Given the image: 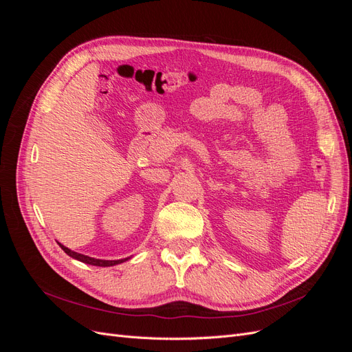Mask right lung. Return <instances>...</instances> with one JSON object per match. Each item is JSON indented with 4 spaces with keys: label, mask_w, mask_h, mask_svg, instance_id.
I'll return each mask as SVG.
<instances>
[{
    "label": "right lung",
    "mask_w": 352,
    "mask_h": 352,
    "mask_svg": "<svg viewBox=\"0 0 352 352\" xmlns=\"http://www.w3.org/2000/svg\"><path fill=\"white\" fill-rule=\"evenodd\" d=\"M61 250L65 251L67 255H70L72 258L78 260V261H82L85 264H91V265H98V267H110V265H116V264H120V263H124L129 260V257L127 258H122V260H100V258H92L89 257V255H83V254H79V252H74L72 250H69L67 247H65V245L60 243Z\"/></svg>",
    "instance_id": "1"
}]
</instances>
